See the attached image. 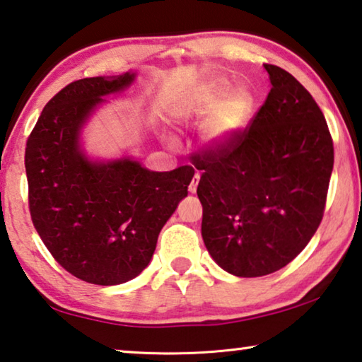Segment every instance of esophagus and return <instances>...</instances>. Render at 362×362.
<instances>
[{"label": "esophagus", "instance_id": "obj_1", "mask_svg": "<svg viewBox=\"0 0 362 362\" xmlns=\"http://www.w3.org/2000/svg\"><path fill=\"white\" fill-rule=\"evenodd\" d=\"M199 179H202V175H199V172H197V174L193 175L190 185H188V192H190V193L197 192V187H198V183H199Z\"/></svg>", "mask_w": 362, "mask_h": 362}]
</instances>
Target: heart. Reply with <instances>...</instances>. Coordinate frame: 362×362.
I'll return each instance as SVG.
<instances>
[{
	"instance_id": "1",
	"label": "heart",
	"mask_w": 362,
	"mask_h": 362,
	"mask_svg": "<svg viewBox=\"0 0 362 362\" xmlns=\"http://www.w3.org/2000/svg\"><path fill=\"white\" fill-rule=\"evenodd\" d=\"M228 95H230V85L226 82L206 85V87L194 91L185 111H183V117L208 120L217 116L222 110L212 134L214 136L226 135L228 130L237 127L250 106V98L246 93L238 91L230 98H228Z\"/></svg>"
}]
</instances>
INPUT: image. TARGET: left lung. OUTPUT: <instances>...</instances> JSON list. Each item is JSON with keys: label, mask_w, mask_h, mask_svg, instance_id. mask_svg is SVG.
Listing matches in <instances>:
<instances>
[{"label": "left lung", "mask_w": 362, "mask_h": 362, "mask_svg": "<svg viewBox=\"0 0 362 362\" xmlns=\"http://www.w3.org/2000/svg\"><path fill=\"white\" fill-rule=\"evenodd\" d=\"M264 67L272 87L251 122L193 159L203 170L204 245L237 277L272 274L305 250L322 221L334 169L317 103L290 72Z\"/></svg>", "instance_id": "8db88e82"}]
</instances>
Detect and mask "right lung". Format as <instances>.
<instances>
[{
	"label": "right lung",
	"instance_id": "add662e5",
	"mask_svg": "<svg viewBox=\"0 0 362 362\" xmlns=\"http://www.w3.org/2000/svg\"><path fill=\"white\" fill-rule=\"evenodd\" d=\"M132 80L127 72L69 83L47 103L25 146L33 227L61 267L95 285L129 282L150 264L194 175L192 165L151 172L130 159L90 163L80 151V127L101 96Z\"/></svg>",
	"mask_w": 362,
	"mask_h": 362
}]
</instances>
